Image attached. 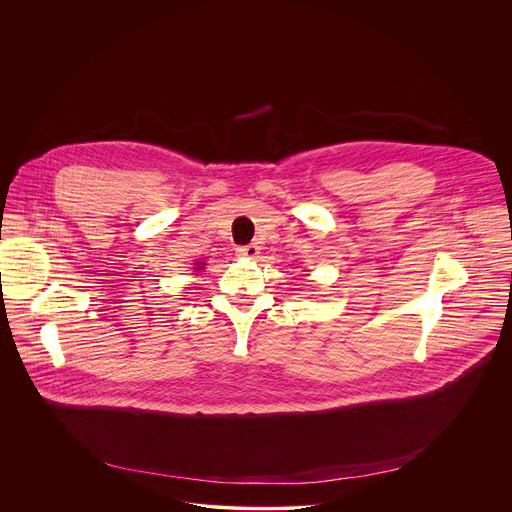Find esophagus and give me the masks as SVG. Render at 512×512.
Instances as JSON below:
<instances>
[{
	"instance_id": "1",
	"label": "esophagus",
	"mask_w": 512,
	"mask_h": 512,
	"mask_svg": "<svg viewBox=\"0 0 512 512\" xmlns=\"http://www.w3.org/2000/svg\"><path fill=\"white\" fill-rule=\"evenodd\" d=\"M236 254H238L240 258H248V260H252V258H256V256L260 254V246H256V244L238 246V248H236Z\"/></svg>"
}]
</instances>
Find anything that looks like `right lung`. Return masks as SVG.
<instances>
[{"label":"right lung","instance_id":"1","mask_svg":"<svg viewBox=\"0 0 512 512\" xmlns=\"http://www.w3.org/2000/svg\"><path fill=\"white\" fill-rule=\"evenodd\" d=\"M201 268H205V262H197V268H195V270H201Z\"/></svg>","mask_w":512,"mask_h":512}]
</instances>
